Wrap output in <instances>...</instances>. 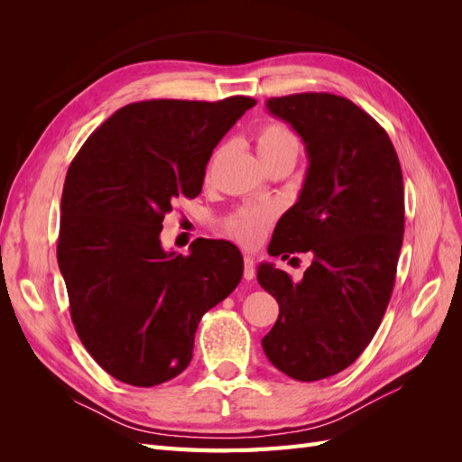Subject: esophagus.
<instances>
[{
    "instance_id": "obj_1",
    "label": "esophagus",
    "mask_w": 462,
    "mask_h": 462,
    "mask_svg": "<svg viewBox=\"0 0 462 462\" xmlns=\"http://www.w3.org/2000/svg\"><path fill=\"white\" fill-rule=\"evenodd\" d=\"M254 275H256V270H254V260H253V256L245 254V272H243V277L246 279V282H253Z\"/></svg>"
}]
</instances>
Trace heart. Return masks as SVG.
<instances>
[{
  "mask_svg": "<svg viewBox=\"0 0 462 462\" xmlns=\"http://www.w3.org/2000/svg\"><path fill=\"white\" fill-rule=\"evenodd\" d=\"M256 146L263 165L279 160H289L295 163L300 150L297 133L282 121H265L256 131ZM273 216L275 212L270 206L239 208L223 221V231L236 241L253 245L270 226Z\"/></svg>",
  "mask_w": 462,
  "mask_h": 462,
  "instance_id": "obj_1",
  "label": "heart"
}]
</instances>
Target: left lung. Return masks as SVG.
<instances>
[{"label": "left lung", "mask_w": 462, "mask_h": 462, "mask_svg": "<svg viewBox=\"0 0 462 462\" xmlns=\"http://www.w3.org/2000/svg\"><path fill=\"white\" fill-rule=\"evenodd\" d=\"M265 106L299 133L310 162L268 253H310L312 263L299 283L272 263L258 268L279 302L262 346L277 370L316 382L351 366L382 324L404 233L401 163L382 125L343 96L302 92Z\"/></svg>", "instance_id": "obj_1"}]
</instances>
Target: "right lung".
Instances as JSON below:
<instances>
[{"label":"right lung","instance_id":"add662e5","mask_svg":"<svg viewBox=\"0 0 462 462\" xmlns=\"http://www.w3.org/2000/svg\"><path fill=\"white\" fill-rule=\"evenodd\" d=\"M253 106L248 96L134 102L69 165L58 239L69 309L90 356L123 383L183 372L202 316L241 282L235 245L197 239L183 256L165 253L160 233L179 197H199L214 148Z\"/></svg>","mask_w":462,"mask_h":462}]
</instances>
